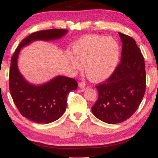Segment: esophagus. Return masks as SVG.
I'll list each match as a JSON object with an SVG mask.
<instances>
[{"mask_svg": "<svg viewBox=\"0 0 158 158\" xmlns=\"http://www.w3.org/2000/svg\"><path fill=\"white\" fill-rule=\"evenodd\" d=\"M78 86L80 88H84L85 87V83L84 82H81V83H79Z\"/></svg>", "mask_w": 158, "mask_h": 158, "instance_id": "esophagus-1", "label": "esophagus"}]
</instances>
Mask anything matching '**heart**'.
<instances>
[{
	"instance_id": "heart-1",
	"label": "heart",
	"mask_w": 158,
	"mask_h": 158,
	"mask_svg": "<svg viewBox=\"0 0 158 158\" xmlns=\"http://www.w3.org/2000/svg\"><path fill=\"white\" fill-rule=\"evenodd\" d=\"M72 55L68 62L75 70L85 67L86 76L90 81L98 82L111 75L120 57V46L117 41L106 36H84L73 45Z\"/></svg>"
}]
</instances>
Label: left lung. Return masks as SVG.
I'll list each match as a JSON object with an SVG mask.
<instances>
[{
	"label": "left lung",
	"instance_id": "obj_1",
	"mask_svg": "<svg viewBox=\"0 0 158 158\" xmlns=\"http://www.w3.org/2000/svg\"><path fill=\"white\" fill-rule=\"evenodd\" d=\"M122 42L121 62L112 75L96 85L98 98L92 113L107 124H118L131 117L143 98L146 88L145 63L131 36L118 32Z\"/></svg>",
	"mask_w": 158,
	"mask_h": 158
}]
</instances>
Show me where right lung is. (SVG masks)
<instances>
[{
  "mask_svg": "<svg viewBox=\"0 0 158 158\" xmlns=\"http://www.w3.org/2000/svg\"><path fill=\"white\" fill-rule=\"evenodd\" d=\"M66 29H52L34 32L23 40L13 55L9 72V89L13 100L21 115L38 124L57 120L66 110L68 95L77 88L76 81L56 76L42 85H33L19 72L17 61L22 47L37 40H58L68 33Z\"/></svg>",
  "mask_w": 158,
  "mask_h": 158,
  "instance_id": "1",
  "label": "right lung"
}]
</instances>
